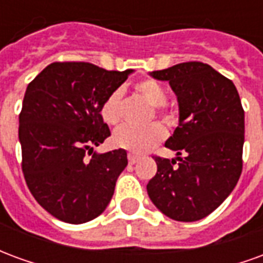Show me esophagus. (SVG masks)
Wrapping results in <instances>:
<instances>
[{"instance_id": "1", "label": "esophagus", "mask_w": 263, "mask_h": 263, "mask_svg": "<svg viewBox=\"0 0 263 263\" xmlns=\"http://www.w3.org/2000/svg\"><path fill=\"white\" fill-rule=\"evenodd\" d=\"M128 160H129V163H131V165H135L138 160H139V156L134 154H128Z\"/></svg>"}]
</instances>
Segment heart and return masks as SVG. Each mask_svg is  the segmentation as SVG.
<instances>
[{"mask_svg": "<svg viewBox=\"0 0 263 263\" xmlns=\"http://www.w3.org/2000/svg\"><path fill=\"white\" fill-rule=\"evenodd\" d=\"M135 90L141 94L156 111H160L162 105L167 100V94L162 84L158 81L148 79L135 84ZM121 100H122V90L117 88L111 91L104 100L101 105V117L107 124L115 125L121 120ZM166 120H171L169 115H166ZM166 135L165 128L159 122H152L145 126H120L112 135V142L115 146L129 151L132 154H145L149 149L154 148L156 143H159Z\"/></svg>", "mask_w": 263, "mask_h": 263, "instance_id": "heart-1", "label": "heart"}]
</instances>
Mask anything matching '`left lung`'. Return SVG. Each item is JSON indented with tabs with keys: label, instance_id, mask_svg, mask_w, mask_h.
<instances>
[{
	"label": "left lung",
	"instance_id": "left-lung-1",
	"mask_svg": "<svg viewBox=\"0 0 263 263\" xmlns=\"http://www.w3.org/2000/svg\"><path fill=\"white\" fill-rule=\"evenodd\" d=\"M149 74L169 81L177 97L179 125L165 142L177 158H155L158 172L146 186L148 196L172 220H201L231 194L242 172L245 121L239 94L231 80L200 62Z\"/></svg>",
	"mask_w": 263,
	"mask_h": 263
}]
</instances>
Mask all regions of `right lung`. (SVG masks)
Returning a JSON list of instances; mask_svg holds the SVG:
<instances>
[{"label": "right lung", "mask_w": 263, "mask_h": 263, "mask_svg": "<svg viewBox=\"0 0 263 263\" xmlns=\"http://www.w3.org/2000/svg\"><path fill=\"white\" fill-rule=\"evenodd\" d=\"M131 73L56 62L26 87L18 131L22 172L32 196L54 218L83 224L111 201L128 159L125 149L94 152L111 135L100 109Z\"/></svg>", "instance_id": "right-lung-1"}]
</instances>
